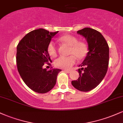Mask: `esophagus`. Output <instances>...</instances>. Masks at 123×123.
Segmentation results:
<instances>
[{
	"label": "esophagus",
	"mask_w": 123,
	"mask_h": 123,
	"mask_svg": "<svg viewBox=\"0 0 123 123\" xmlns=\"http://www.w3.org/2000/svg\"><path fill=\"white\" fill-rule=\"evenodd\" d=\"M64 71H65V72H66L68 73V74H69V73L71 72V71H70V70H66V69H65V70H64Z\"/></svg>",
	"instance_id": "esophagus-1"
}]
</instances>
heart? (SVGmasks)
Wrapping results in <instances>:
<instances>
[{
  "label": "heart",
  "instance_id": "b5f03b06",
  "mask_svg": "<svg viewBox=\"0 0 123 123\" xmlns=\"http://www.w3.org/2000/svg\"><path fill=\"white\" fill-rule=\"evenodd\" d=\"M59 40L61 42L70 47L69 54L72 55L59 56L55 61V65L56 67L67 69H70L76 62L75 56L78 59H82L86 56L88 48L84 42L78 41L76 37L71 35H64L59 37ZM47 50L48 54L52 56H56L57 55V48L54 42H49L47 47Z\"/></svg>",
  "mask_w": 123,
  "mask_h": 123
}]
</instances>
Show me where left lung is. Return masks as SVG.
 Masks as SVG:
<instances>
[{
    "label": "left lung",
    "instance_id": "1",
    "mask_svg": "<svg viewBox=\"0 0 123 123\" xmlns=\"http://www.w3.org/2000/svg\"><path fill=\"white\" fill-rule=\"evenodd\" d=\"M77 33L86 38L89 52L79 65L85 68L78 69L79 78L71 83L79 91L88 92L99 85L107 73L109 47L102 34L96 30L86 27L78 31Z\"/></svg>",
    "mask_w": 123,
    "mask_h": 123
}]
</instances>
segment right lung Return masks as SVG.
I'll use <instances>...</instances> for the list:
<instances>
[{
	"mask_svg": "<svg viewBox=\"0 0 123 123\" xmlns=\"http://www.w3.org/2000/svg\"><path fill=\"white\" fill-rule=\"evenodd\" d=\"M58 31L39 29L27 34L17 46L16 63L20 76L27 86L38 93H45L54 87L59 69L47 71L45 63L52 61L47 50L51 38Z\"/></svg>",
	"mask_w": 123,
	"mask_h": 123,
	"instance_id": "1",
	"label": "right lung"
}]
</instances>
